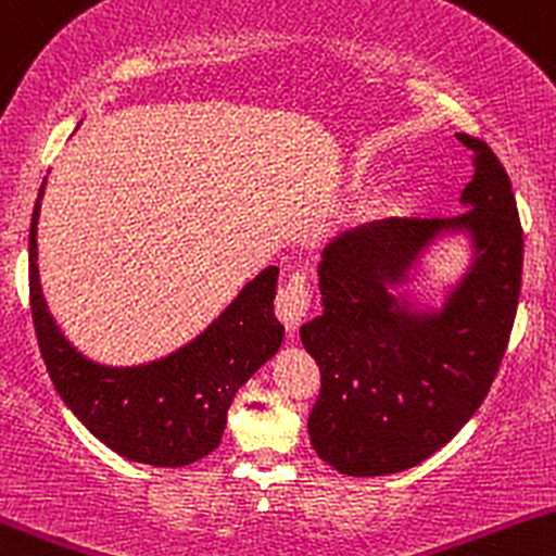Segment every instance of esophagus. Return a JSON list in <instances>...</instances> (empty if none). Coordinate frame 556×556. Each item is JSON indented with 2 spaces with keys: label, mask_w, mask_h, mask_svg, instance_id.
Listing matches in <instances>:
<instances>
[{
  "label": "esophagus",
  "mask_w": 556,
  "mask_h": 556,
  "mask_svg": "<svg viewBox=\"0 0 556 556\" xmlns=\"http://www.w3.org/2000/svg\"><path fill=\"white\" fill-rule=\"evenodd\" d=\"M311 313V286L307 273H291L289 283L276 296V316L289 331L300 329V324Z\"/></svg>",
  "instance_id": "obj_1"
}]
</instances>
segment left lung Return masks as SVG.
<instances>
[{
    "label": "left lung",
    "instance_id": "left-lung-1",
    "mask_svg": "<svg viewBox=\"0 0 556 556\" xmlns=\"http://www.w3.org/2000/svg\"><path fill=\"white\" fill-rule=\"evenodd\" d=\"M473 179L452 219H380L340 232L318 265L324 313L300 329L320 369L307 420L320 460L348 477L417 466L471 420L497 375L522 286V225L495 152L457 134ZM442 231H468L472 267L442 312H409L387 291Z\"/></svg>",
    "mask_w": 556,
    "mask_h": 556
}]
</instances>
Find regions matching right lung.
<instances>
[{
  "label": "right lung",
  "instance_id": "obj_1",
  "mask_svg": "<svg viewBox=\"0 0 556 556\" xmlns=\"http://www.w3.org/2000/svg\"><path fill=\"white\" fill-rule=\"evenodd\" d=\"M42 190L28 230V296L39 353L59 396L96 439L128 460L179 468L214 452L238 388L283 342V326L273 313L278 267L249 280L190 345L152 364L101 366L68 345L45 305L37 270Z\"/></svg>",
  "mask_w": 556,
  "mask_h": 556
}]
</instances>
